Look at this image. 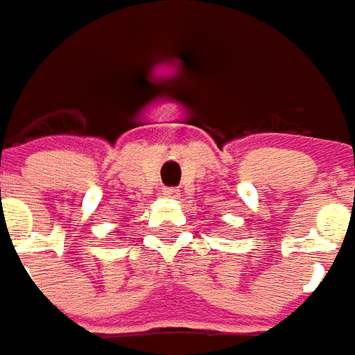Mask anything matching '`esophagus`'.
Wrapping results in <instances>:
<instances>
[{"mask_svg":"<svg viewBox=\"0 0 355 355\" xmlns=\"http://www.w3.org/2000/svg\"><path fill=\"white\" fill-rule=\"evenodd\" d=\"M166 198H172V200H178V198L182 197V193H180V189H173V187H168V189H164V193H162Z\"/></svg>","mask_w":355,"mask_h":355,"instance_id":"1","label":"esophagus"}]
</instances>
